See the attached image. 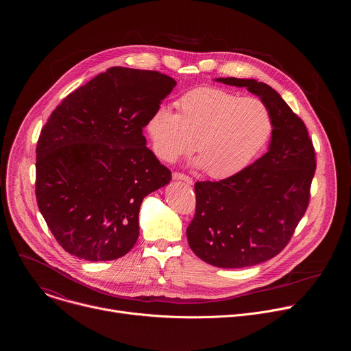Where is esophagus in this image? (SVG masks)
I'll return each instance as SVG.
<instances>
[{
  "mask_svg": "<svg viewBox=\"0 0 351 351\" xmlns=\"http://www.w3.org/2000/svg\"><path fill=\"white\" fill-rule=\"evenodd\" d=\"M173 178L174 180H182V181H185L186 184H193V180L189 177V176H186V174H182V173H173Z\"/></svg>",
  "mask_w": 351,
  "mask_h": 351,
  "instance_id": "34e87169",
  "label": "esophagus"
}]
</instances>
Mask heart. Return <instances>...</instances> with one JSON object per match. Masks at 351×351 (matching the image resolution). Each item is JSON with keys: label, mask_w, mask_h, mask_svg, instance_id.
I'll list each match as a JSON object with an SVG mask.
<instances>
[{"label": "heart", "mask_w": 351, "mask_h": 351, "mask_svg": "<svg viewBox=\"0 0 351 351\" xmlns=\"http://www.w3.org/2000/svg\"><path fill=\"white\" fill-rule=\"evenodd\" d=\"M178 114L158 108L146 128L155 155L174 162L195 150L196 165L208 176L223 178L246 167L271 134V114L258 99L210 86L186 92L177 101Z\"/></svg>", "instance_id": "1"}]
</instances>
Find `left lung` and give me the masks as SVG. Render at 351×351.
Segmentation results:
<instances>
[{
  "label": "left lung",
  "instance_id": "8db88e82",
  "mask_svg": "<svg viewBox=\"0 0 351 351\" xmlns=\"http://www.w3.org/2000/svg\"><path fill=\"white\" fill-rule=\"evenodd\" d=\"M216 81L261 99L271 114V141L266 154L237 174L195 184L196 213L186 237L204 262L247 267L289 243L309 204L316 156L304 121L274 89L255 80Z\"/></svg>",
  "mask_w": 351,
  "mask_h": 351
}]
</instances>
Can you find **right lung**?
Segmentation results:
<instances>
[{
	"label": "right lung",
	"mask_w": 351,
	"mask_h": 351,
	"mask_svg": "<svg viewBox=\"0 0 351 351\" xmlns=\"http://www.w3.org/2000/svg\"><path fill=\"white\" fill-rule=\"evenodd\" d=\"M176 84L158 71L110 67L51 113L36 146V200L71 255L112 261L135 246L142 201L171 180L143 128Z\"/></svg>",
	"instance_id": "obj_1"
}]
</instances>
